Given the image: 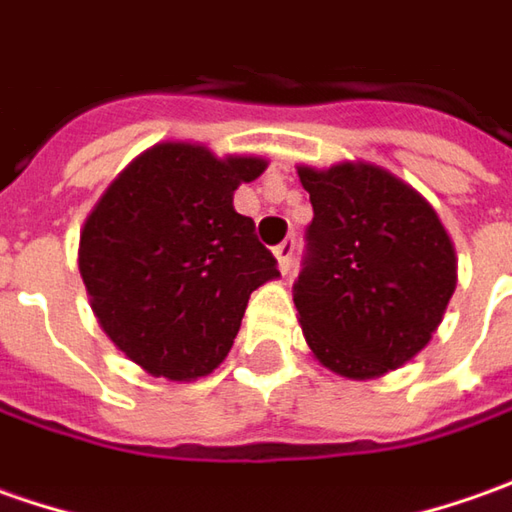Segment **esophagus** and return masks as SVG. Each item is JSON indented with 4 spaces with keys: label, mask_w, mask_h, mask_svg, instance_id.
Masks as SVG:
<instances>
[{
    "label": "esophagus",
    "mask_w": 512,
    "mask_h": 512,
    "mask_svg": "<svg viewBox=\"0 0 512 512\" xmlns=\"http://www.w3.org/2000/svg\"><path fill=\"white\" fill-rule=\"evenodd\" d=\"M291 255H294V240H283V243L274 249V257H277V269H280L283 274H289Z\"/></svg>",
    "instance_id": "obj_1"
}]
</instances>
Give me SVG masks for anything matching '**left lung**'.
Returning <instances> with one entry per match:
<instances>
[{"instance_id":"1","label":"left lung","mask_w":512,"mask_h":512,"mask_svg":"<svg viewBox=\"0 0 512 512\" xmlns=\"http://www.w3.org/2000/svg\"><path fill=\"white\" fill-rule=\"evenodd\" d=\"M297 175L314 218L294 306L314 360L345 379L397 371L431 343L456 291L448 229L377 164H300Z\"/></svg>"}]
</instances>
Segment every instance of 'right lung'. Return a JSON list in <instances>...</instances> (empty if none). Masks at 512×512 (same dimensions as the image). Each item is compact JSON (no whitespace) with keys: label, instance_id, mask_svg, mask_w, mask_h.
Returning <instances> with one entry per match:
<instances>
[{"label":"right lung","instance_id":"obj_1","mask_svg":"<svg viewBox=\"0 0 512 512\" xmlns=\"http://www.w3.org/2000/svg\"><path fill=\"white\" fill-rule=\"evenodd\" d=\"M269 167L260 155L161 141L104 189L79 240V272L101 331L152 377L212 374L238 337L249 294L277 260L235 212V189Z\"/></svg>","mask_w":512,"mask_h":512}]
</instances>
